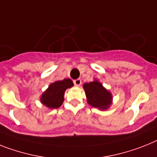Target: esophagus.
<instances>
[{
    "instance_id": "34e87169",
    "label": "esophagus",
    "mask_w": 157,
    "mask_h": 157,
    "mask_svg": "<svg viewBox=\"0 0 157 157\" xmlns=\"http://www.w3.org/2000/svg\"><path fill=\"white\" fill-rule=\"evenodd\" d=\"M74 84L76 86H79L80 85L82 84V81L80 78H78V79H75L74 81Z\"/></svg>"
}]
</instances>
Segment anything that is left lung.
Masks as SVG:
<instances>
[{
  "mask_svg": "<svg viewBox=\"0 0 157 157\" xmlns=\"http://www.w3.org/2000/svg\"><path fill=\"white\" fill-rule=\"evenodd\" d=\"M87 102L91 106L105 110L112 103V94L105 89L98 80L83 85Z\"/></svg>",
  "mask_w": 157,
  "mask_h": 157,
  "instance_id": "left-lung-1",
  "label": "left lung"
}]
</instances>
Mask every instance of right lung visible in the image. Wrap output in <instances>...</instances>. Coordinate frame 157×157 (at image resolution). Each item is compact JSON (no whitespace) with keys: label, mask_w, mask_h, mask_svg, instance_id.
<instances>
[{"label":"right lung","mask_w":157,"mask_h":157,"mask_svg":"<svg viewBox=\"0 0 157 157\" xmlns=\"http://www.w3.org/2000/svg\"><path fill=\"white\" fill-rule=\"evenodd\" d=\"M73 85V82L70 78L55 82L50 84L48 89L43 93L40 101L50 109H57L63 102L65 90L67 88L72 87Z\"/></svg>","instance_id":"add662e5"}]
</instances>
